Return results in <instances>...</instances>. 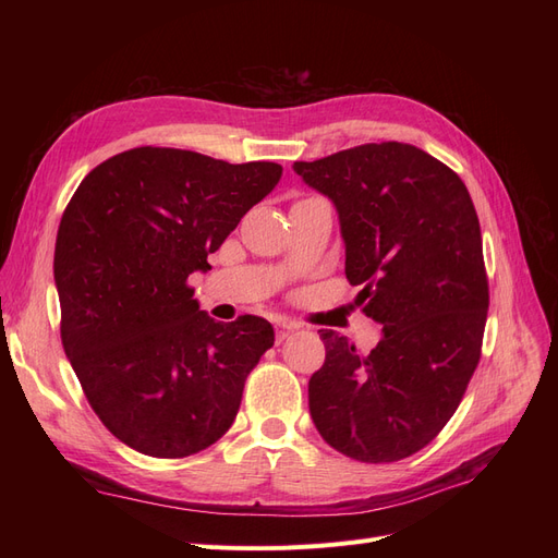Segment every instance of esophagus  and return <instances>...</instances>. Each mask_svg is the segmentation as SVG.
Segmentation results:
<instances>
[{
  "label": "esophagus",
  "mask_w": 558,
  "mask_h": 558,
  "mask_svg": "<svg viewBox=\"0 0 558 558\" xmlns=\"http://www.w3.org/2000/svg\"><path fill=\"white\" fill-rule=\"evenodd\" d=\"M275 337H277V344H281L283 340H286V337H289L291 332H293V326H289V324H277L275 326Z\"/></svg>",
  "instance_id": "esophagus-1"
}]
</instances>
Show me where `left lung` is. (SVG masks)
Wrapping results in <instances>:
<instances>
[{
  "label": "left lung",
  "mask_w": 558,
  "mask_h": 558,
  "mask_svg": "<svg viewBox=\"0 0 558 558\" xmlns=\"http://www.w3.org/2000/svg\"><path fill=\"white\" fill-rule=\"evenodd\" d=\"M293 170L335 205L344 272L361 286L353 305L384 332L363 356L318 330L314 426L349 459H408L445 428L480 363L488 281L475 205L459 174L412 144H363Z\"/></svg>",
  "instance_id": "obj_1"
}]
</instances>
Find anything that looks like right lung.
Segmentation results:
<instances>
[{"label": "right lung", "instance_id": "1", "mask_svg": "<svg viewBox=\"0 0 558 558\" xmlns=\"http://www.w3.org/2000/svg\"><path fill=\"white\" fill-rule=\"evenodd\" d=\"M279 179L277 162L140 146L97 165L66 205L53 260L62 347L99 421L134 451L183 459L238 416L275 328L214 320L189 277L211 269L209 253Z\"/></svg>", "mask_w": 558, "mask_h": 558}]
</instances>
